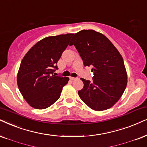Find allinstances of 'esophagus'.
Listing matches in <instances>:
<instances>
[{"label":"esophagus","mask_w":147,"mask_h":147,"mask_svg":"<svg viewBox=\"0 0 147 147\" xmlns=\"http://www.w3.org/2000/svg\"><path fill=\"white\" fill-rule=\"evenodd\" d=\"M70 79L72 80V81H74V80L77 79V77H70Z\"/></svg>","instance_id":"obj_1"}]
</instances>
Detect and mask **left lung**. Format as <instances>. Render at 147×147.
Masks as SVG:
<instances>
[{
	"instance_id": "left-lung-1",
	"label": "left lung",
	"mask_w": 147,
	"mask_h": 147,
	"mask_svg": "<svg viewBox=\"0 0 147 147\" xmlns=\"http://www.w3.org/2000/svg\"><path fill=\"white\" fill-rule=\"evenodd\" d=\"M73 45L85 66H92V81L81 78L84 86L80 98L93 110L110 109L119 100L127 85L123 57L105 35L93 30H83L72 37Z\"/></svg>"
}]
</instances>
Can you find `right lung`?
<instances>
[{
	"label": "right lung",
	"mask_w": 147,
	"mask_h": 147,
	"mask_svg": "<svg viewBox=\"0 0 147 147\" xmlns=\"http://www.w3.org/2000/svg\"><path fill=\"white\" fill-rule=\"evenodd\" d=\"M73 34L46 37L36 42L22 60L17 81L21 94L31 107L45 109L59 99L69 78L53 75L57 63Z\"/></svg>",
	"instance_id": "obj_1"
}]
</instances>
